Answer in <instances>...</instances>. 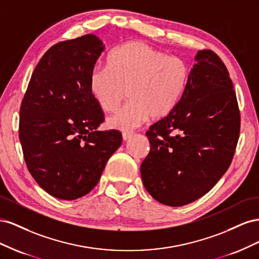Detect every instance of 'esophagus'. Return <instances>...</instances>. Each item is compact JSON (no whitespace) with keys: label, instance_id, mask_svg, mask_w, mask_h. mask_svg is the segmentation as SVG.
<instances>
[{"label":"esophagus","instance_id":"1","mask_svg":"<svg viewBox=\"0 0 259 259\" xmlns=\"http://www.w3.org/2000/svg\"><path fill=\"white\" fill-rule=\"evenodd\" d=\"M133 136H134V133H132V132H124V133H122V138H123L124 142H127V140L131 139Z\"/></svg>","mask_w":259,"mask_h":259}]
</instances>
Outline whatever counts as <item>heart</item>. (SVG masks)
<instances>
[{
  "instance_id": "obj_1",
  "label": "heart",
  "mask_w": 259,
  "mask_h": 259,
  "mask_svg": "<svg viewBox=\"0 0 259 259\" xmlns=\"http://www.w3.org/2000/svg\"><path fill=\"white\" fill-rule=\"evenodd\" d=\"M188 67L177 56H168L145 42L131 41L116 48L107 59V68L92 70L89 89L98 106L116 111L126 97L130 103L108 119L119 131H132L149 116L161 119L174 110L188 81Z\"/></svg>"
}]
</instances>
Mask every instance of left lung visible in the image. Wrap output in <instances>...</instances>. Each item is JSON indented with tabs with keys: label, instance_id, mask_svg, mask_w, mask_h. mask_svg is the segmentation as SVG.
Listing matches in <instances>:
<instances>
[{
	"label": "left lung",
	"instance_id": "obj_1",
	"mask_svg": "<svg viewBox=\"0 0 259 259\" xmlns=\"http://www.w3.org/2000/svg\"><path fill=\"white\" fill-rule=\"evenodd\" d=\"M175 109L146 133L150 152L142 163L152 198L183 206L213 188L230 166L240 134L236 92L223 60L199 51Z\"/></svg>",
	"mask_w": 259,
	"mask_h": 259
}]
</instances>
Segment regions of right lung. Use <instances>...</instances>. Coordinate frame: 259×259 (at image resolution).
<instances>
[{
	"label": "right lung",
	"mask_w": 259,
	"mask_h": 259,
	"mask_svg": "<svg viewBox=\"0 0 259 259\" xmlns=\"http://www.w3.org/2000/svg\"><path fill=\"white\" fill-rule=\"evenodd\" d=\"M104 50L94 34L55 44L38 61L21 101L19 139L27 167L60 200L88 194L122 143L119 131H97L105 116L89 89Z\"/></svg>",
	"instance_id": "add662e5"
}]
</instances>
